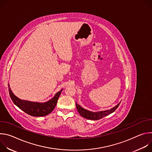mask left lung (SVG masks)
I'll return each mask as SVG.
<instances>
[{
    "instance_id": "obj_1",
    "label": "left lung",
    "mask_w": 152,
    "mask_h": 152,
    "mask_svg": "<svg viewBox=\"0 0 152 152\" xmlns=\"http://www.w3.org/2000/svg\"><path fill=\"white\" fill-rule=\"evenodd\" d=\"M120 103H119L118 104H117L114 107L111 108V110H106V111H99V112H96V113L90 111H88L85 109H83V107H82L77 103H76V106L77 111L79 112V114L82 117H83L86 119H88V120H100V119L102 118L103 117L114 113L117 108L118 107Z\"/></svg>"
}]
</instances>
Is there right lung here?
<instances>
[{
  "label": "right lung",
  "instance_id": "1",
  "mask_svg": "<svg viewBox=\"0 0 152 152\" xmlns=\"http://www.w3.org/2000/svg\"><path fill=\"white\" fill-rule=\"evenodd\" d=\"M8 87L10 96L14 103L25 113L34 117L45 116L52 112L56 105L58 99L61 91L63 90L58 92L50 100L45 103H38L21 100L18 98L13 94L9 85Z\"/></svg>",
  "mask_w": 152,
  "mask_h": 152
}]
</instances>
